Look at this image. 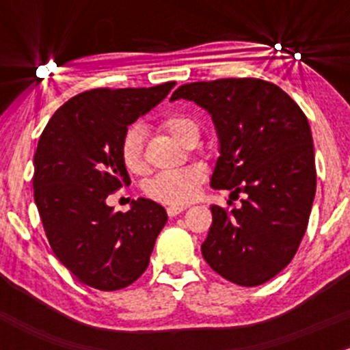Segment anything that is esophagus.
Listing matches in <instances>:
<instances>
[{
  "label": "esophagus",
  "instance_id": "34e87169",
  "mask_svg": "<svg viewBox=\"0 0 350 350\" xmlns=\"http://www.w3.org/2000/svg\"><path fill=\"white\" fill-rule=\"evenodd\" d=\"M186 210V206H167V215L169 217H178L179 213H183V211Z\"/></svg>",
  "mask_w": 350,
  "mask_h": 350
}]
</instances>
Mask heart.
<instances>
[{"instance_id": "heart-1", "label": "heart", "mask_w": 350, "mask_h": 350, "mask_svg": "<svg viewBox=\"0 0 350 350\" xmlns=\"http://www.w3.org/2000/svg\"><path fill=\"white\" fill-rule=\"evenodd\" d=\"M164 132L174 137L183 146L195 144L200 135V126L196 120L191 116L169 115L159 123ZM120 157L126 171L133 174H142L146 171V159H144V142L142 133L139 129H129L120 142ZM203 171L198 165H188V167L174 169V171H164L154 176L146 185V193L152 200L161 201L165 204H185L196 196L201 183H203Z\"/></svg>"}]
</instances>
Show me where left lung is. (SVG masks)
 <instances>
[{
    "instance_id": "1",
    "label": "left lung",
    "mask_w": 350,
    "mask_h": 350,
    "mask_svg": "<svg viewBox=\"0 0 350 350\" xmlns=\"http://www.w3.org/2000/svg\"><path fill=\"white\" fill-rule=\"evenodd\" d=\"M179 98L206 109L217 126L211 188L247 195L237 208L211 204L201 254L232 283H266L291 262L308 227L317 189L308 120L280 86L256 77L183 84L171 100Z\"/></svg>"
}]
</instances>
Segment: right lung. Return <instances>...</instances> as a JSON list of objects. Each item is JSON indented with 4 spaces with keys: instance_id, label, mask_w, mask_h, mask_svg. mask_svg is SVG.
<instances>
[{
    "instance_id": "right-lung-1",
    "label": "right lung",
    "mask_w": 350,
    "mask_h": 350,
    "mask_svg": "<svg viewBox=\"0 0 350 350\" xmlns=\"http://www.w3.org/2000/svg\"><path fill=\"white\" fill-rule=\"evenodd\" d=\"M174 83L98 88L52 115L33 155V198L52 252L81 281L101 291L126 288L147 269L167 213L139 198L113 211L107 198L129 185L120 142L140 115L157 107Z\"/></svg>"
}]
</instances>
